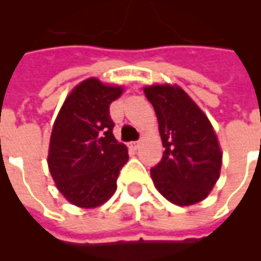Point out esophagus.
Here are the masks:
<instances>
[{"mask_svg": "<svg viewBox=\"0 0 261 261\" xmlns=\"http://www.w3.org/2000/svg\"><path fill=\"white\" fill-rule=\"evenodd\" d=\"M139 145H141V142H130V143H128V146H130L131 149H134V150H137V149H138Z\"/></svg>", "mask_w": 261, "mask_h": 261, "instance_id": "obj_1", "label": "esophagus"}]
</instances>
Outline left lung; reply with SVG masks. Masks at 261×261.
I'll return each mask as SVG.
<instances>
[{
	"label": "left lung",
	"mask_w": 261,
	"mask_h": 261,
	"mask_svg": "<svg viewBox=\"0 0 261 261\" xmlns=\"http://www.w3.org/2000/svg\"><path fill=\"white\" fill-rule=\"evenodd\" d=\"M154 108L163 141V159L150 176L160 194L177 206H191L210 195L221 174L222 150L214 127L176 84L143 87Z\"/></svg>",
	"instance_id": "left-lung-1"
}]
</instances>
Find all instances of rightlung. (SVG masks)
<instances>
[{
	"instance_id": "obj_1",
	"label": "right lung",
	"mask_w": 261,
	"mask_h": 261,
	"mask_svg": "<svg viewBox=\"0 0 261 261\" xmlns=\"http://www.w3.org/2000/svg\"><path fill=\"white\" fill-rule=\"evenodd\" d=\"M123 92V85L90 77L71 89L57 115L47 164L58 191L74 206H101L118 188L128 150L112 134L110 104Z\"/></svg>"
}]
</instances>
